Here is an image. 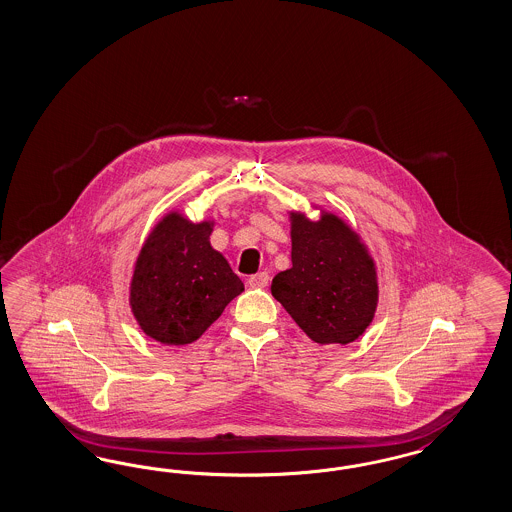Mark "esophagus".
I'll return each mask as SVG.
<instances>
[{"mask_svg": "<svg viewBox=\"0 0 512 512\" xmlns=\"http://www.w3.org/2000/svg\"><path fill=\"white\" fill-rule=\"evenodd\" d=\"M269 273L267 271H260V273H256V275H252L250 279H248V284H250V288H265V286H269Z\"/></svg>", "mask_w": 512, "mask_h": 512, "instance_id": "obj_1", "label": "esophagus"}]
</instances>
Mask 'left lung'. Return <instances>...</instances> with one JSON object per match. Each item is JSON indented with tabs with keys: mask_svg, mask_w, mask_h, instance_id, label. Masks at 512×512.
Segmentation results:
<instances>
[{
	"mask_svg": "<svg viewBox=\"0 0 512 512\" xmlns=\"http://www.w3.org/2000/svg\"><path fill=\"white\" fill-rule=\"evenodd\" d=\"M292 267L275 275L271 294L314 343L348 345L371 324L377 271L356 231L339 216L292 213Z\"/></svg>",
	"mask_w": 512,
	"mask_h": 512,
	"instance_id": "8db88e82",
	"label": "left lung"
}]
</instances>
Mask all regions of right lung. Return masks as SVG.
Segmentation results:
<instances>
[{
    "label": "right lung",
    "mask_w": 512,
    "mask_h": 512,
    "mask_svg": "<svg viewBox=\"0 0 512 512\" xmlns=\"http://www.w3.org/2000/svg\"><path fill=\"white\" fill-rule=\"evenodd\" d=\"M211 222L171 213L139 252L130 305L141 330L162 345L194 343L245 286L211 247Z\"/></svg>",
    "instance_id": "1"
}]
</instances>
